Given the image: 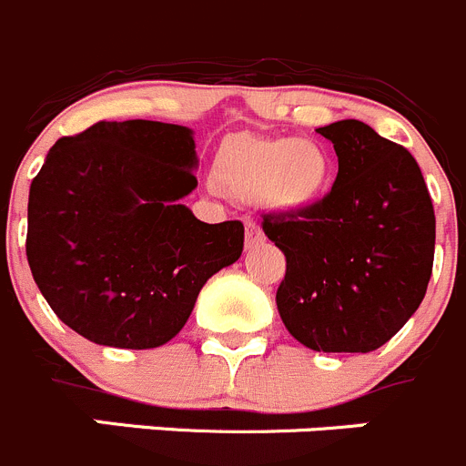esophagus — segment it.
I'll return each mask as SVG.
<instances>
[{
	"label": "esophagus",
	"instance_id": "1",
	"mask_svg": "<svg viewBox=\"0 0 466 466\" xmlns=\"http://www.w3.org/2000/svg\"><path fill=\"white\" fill-rule=\"evenodd\" d=\"M266 242V236H263V230L254 224V221H247L245 226V249H256L258 245Z\"/></svg>",
	"mask_w": 466,
	"mask_h": 466
}]
</instances>
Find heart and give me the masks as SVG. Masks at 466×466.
I'll list each match as a JSON object with an SVG mask.
<instances>
[{
  "label": "heart",
  "instance_id": "obj_1",
  "mask_svg": "<svg viewBox=\"0 0 466 466\" xmlns=\"http://www.w3.org/2000/svg\"><path fill=\"white\" fill-rule=\"evenodd\" d=\"M335 173L332 157L321 143L296 136L238 134L224 143L217 177L238 198H263L284 215L311 210L328 194Z\"/></svg>",
  "mask_w": 466,
  "mask_h": 466
}]
</instances>
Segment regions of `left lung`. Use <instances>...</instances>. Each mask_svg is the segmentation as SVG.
<instances>
[{"mask_svg": "<svg viewBox=\"0 0 466 466\" xmlns=\"http://www.w3.org/2000/svg\"><path fill=\"white\" fill-rule=\"evenodd\" d=\"M339 161L330 194L300 215L263 217L284 251L277 309L311 351L383 347L425 298L434 261V208L416 159L365 122L317 129Z\"/></svg>", "mask_w": 466, "mask_h": 466, "instance_id": "1", "label": "left lung"}]
</instances>
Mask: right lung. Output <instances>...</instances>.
Masks as SVG:
<instances>
[{
	"label": "right lung",
	"mask_w": 466,
	"mask_h": 466,
	"mask_svg": "<svg viewBox=\"0 0 466 466\" xmlns=\"http://www.w3.org/2000/svg\"><path fill=\"white\" fill-rule=\"evenodd\" d=\"M189 127L96 122L59 138L29 187L27 261L50 309L85 339L157 349L185 328L200 289L240 258V221L205 224Z\"/></svg>",
	"instance_id": "right-lung-1"
}]
</instances>
